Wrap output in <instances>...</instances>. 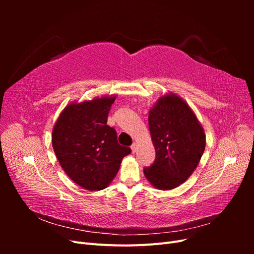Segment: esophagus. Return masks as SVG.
<instances>
[{"instance_id": "esophagus-1", "label": "esophagus", "mask_w": 254, "mask_h": 254, "mask_svg": "<svg viewBox=\"0 0 254 254\" xmlns=\"http://www.w3.org/2000/svg\"><path fill=\"white\" fill-rule=\"evenodd\" d=\"M136 149H137V144H136V143H133V144L131 145V150H132V152L134 153V152L136 151Z\"/></svg>"}]
</instances>
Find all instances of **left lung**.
<instances>
[{"label": "left lung", "instance_id": "1", "mask_svg": "<svg viewBox=\"0 0 254 254\" xmlns=\"http://www.w3.org/2000/svg\"><path fill=\"white\" fill-rule=\"evenodd\" d=\"M148 125L156 159L144 167V175L160 190L179 187L201 159L205 148L203 129L187 103L174 94L159 99L149 112Z\"/></svg>", "mask_w": 254, "mask_h": 254}]
</instances>
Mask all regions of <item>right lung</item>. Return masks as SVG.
Listing matches in <instances>:
<instances>
[{
	"label": "right lung",
	"mask_w": 254,
	"mask_h": 254,
	"mask_svg": "<svg viewBox=\"0 0 254 254\" xmlns=\"http://www.w3.org/2000/svg\"><path fill=\"white\" fill-rule=\"evenodd\" d=\"M115 96L71 104L53 129L54 151L65 174L79 187L105 189L117 175L130 147L118 143V133L107 125Z\"/></svg>",
	"instance_id": "add662e5"
}]
</instances>
